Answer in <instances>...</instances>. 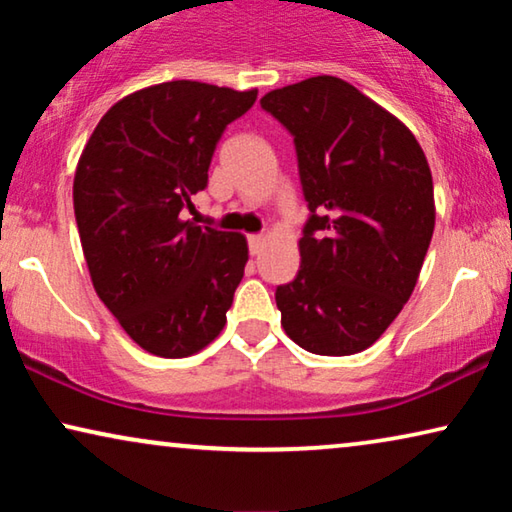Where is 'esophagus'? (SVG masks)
<instances>
[{
  "instance_id": "34e87169",
  "label": "esophagus",
  "mask_w": 512,
  "mask_h": 512,
  "mask_svg": "<svg viewBox=\"0 0 512 512\" xmlns=\"http://www.w3.org/2000/svg\"><path fill=\"white\" fill-rule=\"evenodd\" d=\"M263 244H265V237L263 235H249V251L251 254H261L263 251Z\"/></svg>"
}]
</instances>
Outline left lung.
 I'll return each mask as SVG.
<instances>
[{
    "label": "left lung",
    "instance_id": "left-lung-1",
    "mask_svg": "<svg viewBox=\"0 0 512 512\" xmlns=\"http://www.w3.org/2000/svg\"><path fill=\"white\" fill-rule=\"evenodd\" d=\"M293 135L310 207L300 268L277 286L289 338L349 356L387 331L415 291L436 226L431 167L408 125L338 76L261 97Z\"/></svg>",
    "mask_w": 512,
    "mask_h": 512
}]
</instances>
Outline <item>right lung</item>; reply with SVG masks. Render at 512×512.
Wrapping results in <instances>:
<instances>
[{"label": "right lung", "mask_w": 512, "mask_h": 512, "mask_svg": "<svg viewBox=\"0 0 512 512\" xmlns=\"http://www.w3.org/2000/svg\"><path fill=\"white\" fill-rule=\"evenodd\" d=\"M258 90L167 81L118 100L74 174V214L95 293L139 347L186 359L219 338L249 261L242 233L181 219L223 130Z\"/></svg>", "instance_id": "right-lung-1"}]
</instances>
